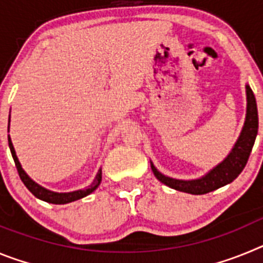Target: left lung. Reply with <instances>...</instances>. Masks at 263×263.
<instances>
[{"mask_svg":"<svg viewBox=\"0 0 263 263\" xmlns=\"http://www.w3.org/2000/svg\"><path fill=\"white\" fill-rule=\"evenodd\" d=\"M246 89V115L245 122H243L242 130L237 138L236 143L232 147L231 153L216 164L206 174L197 179H175L164 175L154 166L150 160L153 173L155 178L160 183L166 184L167 187L176 190V191L185 192L191 195H204L211 191H215L217 188L224 187L229 184L240 175L246 162L249 159L252 148L254 146L255 137L258 133V110H257V103L249 84L245 85Z\"/></svg>","mask_w":263,"mask_h":263,"instance_id":"obj_1","label":"left lung"}]
</instances>
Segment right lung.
Wrapping results in <instances>:
<instances>
[{
	"instance_id": "right-lung-1",
	"label": "right lung",
	"mask_w": 263,
	"mask_h": 263,
	"mask_svg": "<svg viewBox=\"0 0 263 263\" xmlns=\"http://www.w3.org/2000/svg\"><path fill=\"white\" fill-rule=\"evenodd\" d=\"M9 129H10V116H9L8 132ZM8 141H9V147H10V152H11V157H13L14 162H15V166H17L21 180L23 182V184L26 185L27 190H29L34 196L41 199V200L47 201V203H51V204L72 203V201H76L79 200V199H83V197L92 194V192L99 187L100 183H101V179H103V170H101V167H100L99 171H97L96 174V178L93 179V182L90 183L87 188L76 190V191H72V192H53L51 191V190H47V188L42 187V185H39L38 183L34 182V180L27 175L26 171H25V170L22 168V166H21L20 160H18V157L17 154H15V150H14V146H13V142H11L10 136H8Z\"/></svg>"
}]
</instances>
